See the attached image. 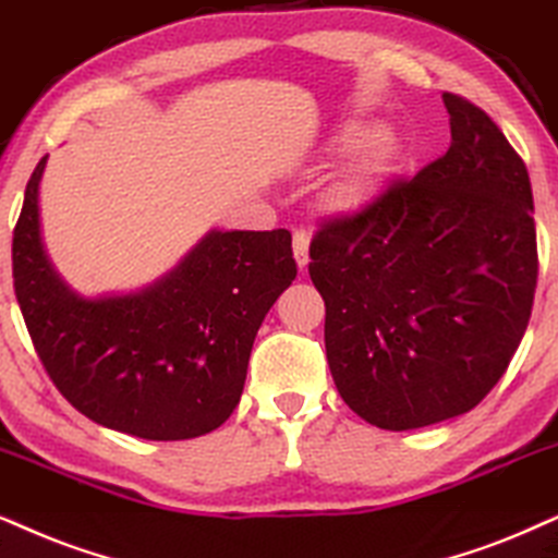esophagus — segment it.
I'll return each mask as SVG.
<instances>
[{
	"instance_id": "esophagus-1",
	"label": "esophagus",
	"mask_w": 558,
	"mask_h": 558,
	"mask_svg": "<svg viewBox=\"0 0 558 558\" xmlns=\"http://www.w3.org/2000/svg\"><path fill=\"white\" fill-rule=\"evenodd\" d=\"M293 257L301 270L308 265V234L303 229L293 231Z\"/></svg>"
}]
</instances>
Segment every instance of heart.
Segmentation results:
<instances>
[{
  "label": "heart",
  "instance_id": "1",
  "mask_svg": "<svg viewBox=\"0 0 558 558\" xmlns=\"http://www.w3.org/2000/svg\"><path fill=\"white\" fill-rule=\"evenodd\" d=\"M355 151L342 180L335 185L331 201L340 208H357L376 195L399 154V136L391 129H368L363 123H350L331 138V151Z\"/></svg>",
  "mask_w": 558,
  "mask_h": 558
}]
</instances>
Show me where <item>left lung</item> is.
Segmentation results:
<instances>
[{"instance_id":"8db88e82","label":"left lung","mask_w":558,"mask_h":558,"mask_svg":"<svg viewBox=\"0 0 558 558\" xmlns=\"http://www.w3.org/2000/svg\"><path fill=\"white\" fill-rule=\"evenodd\" d=\"M450 146L308 246L337 391L380 429L466 414L531 319L538 246L523 159L497 123L442 92Z\"/></svg>"}]
</instances>
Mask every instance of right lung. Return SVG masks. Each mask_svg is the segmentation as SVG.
<instances>
[{"label": "right lung", "mask_w": 558, "mask_h": 558, "mask_svg": "<svg viewBox=\"0 0 558 558\" xmlns=\"http://www.w3.org/2000/svg\"><path fill=\"white\" fill-rule=\"evenodd\" d=\"M46 159L25 187L12 278L56 389L97 425L144 440L221 427L244 391L259 324L295 278L291 234L210 231L144 291L84 299L59 278L40 239Z\"/></svg>", "instance_id": "right-lung-1"}]
</instances>
